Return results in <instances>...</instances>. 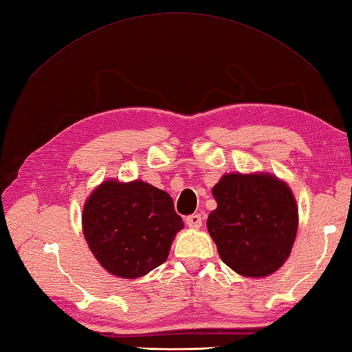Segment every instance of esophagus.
Returning a JSON list of instances; mask_svg holds the SVG:
<instances>
[{
    "label": "esophagus",
    "mask_w": 352,
    "mask_h": 352,
    "mask_svg": "<svg viewBox=\"0 0 352 352\" xmlns=\"http://www.w3.org/2000/svg\"><path fill=\"white\" fill-rule=\"evenodd\" d=\"M185 221H186V226L190 228H194V230L200 228L201 224H203V218H201L200 213H194V215L186 217Z\"/></svg>",
    "instance_id": "1"
}]
</instances>
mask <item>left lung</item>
<instances>
[{
    "instance_id": "8db88e82",
    "label": "left lung",
    "mask_w": 352,
    "mask_h": 352,
    "mask_svg": "<svg viewBox=\"0 0 352 352\" xmlns=\"http://www.w3.org/2000/svg\"><path fill=\"white\" fill-rule=\"evenodd\" d=\"M212 195L218 206L208 218V231L221 260L245 278H265L279 270L298 228L289 185L265 171L226 173Z\"/></svg>"
}]
</instances>
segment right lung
<instances>
[{
	"instance_id": "1",
	"label": "right lung",
	"mask_w": 352,
	"mask_h": 352,
	"mask_svg": "<svg viewBox=\"0 0 352 352\" xmlns=\"http://www.w3.org/2000/svg\"><path fill=\"white\" fill-rule=\"evenodd\" d=\"M182 228L171 197L139 179H107L83 204L85 241L101 267L116 278H142L158 267Z\"/></svg>"
}]
</instances>
